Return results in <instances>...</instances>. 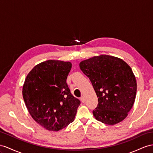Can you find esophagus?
<instances>
[{"label": "esophagus", "mask_w": 153, "mask_h": 153, "mask_svg": "<svg viewBox=\"0 0 153 153\" xmlns=\"http://www.w3.org/2000/svg\"><path fill=\"white\" fill-rule=\"evenodd\" d=\"M80 100H81V101L82 102H83V103H84L85 101V98H84V97H83V96H81V98H80Z\"/></svg>", "instance_id": "esophagus-1"}]
</instances>
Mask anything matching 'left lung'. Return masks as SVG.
<instances>
[{
    "instance_id": "1",
    "label": "left lung",
    "mask_w": 153,
    "mask_h": 153,
    "mask_svg": "<svg viewBox=\"0 0 153 153\" xmlns=\"http://www.w3.org/2000/svg\"><path fill=\"white\" fill-rule=\"evenodd\" d=\"M82 72L88 77L98 97L95 118L107 125L123 121L134 105L137 83L132 70L123 60L101 55L82 61Z\"/></svg>"
}]
</instances>
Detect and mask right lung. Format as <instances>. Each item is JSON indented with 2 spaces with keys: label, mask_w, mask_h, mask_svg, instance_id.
Returning <instances> with one entry per match:
<instances>
[{
  "label": "right lung",
  "mask_w": 153,
  "mask_h": 153,
  "mask_svg": "<svg viewBox=\"0 0 153 153\" xmlns=\"http://www.w3.org/2000/svg\"><path fill=\"white\" fill-rule=\"evenodd\" d=\"M70 62L48 60L34 66L22 88L26 106L33 119L48 131H58L74 121L79 100L66 83Z\"/></svg>",
  "instance_id": "right-lung-1"
}]
</instances>
